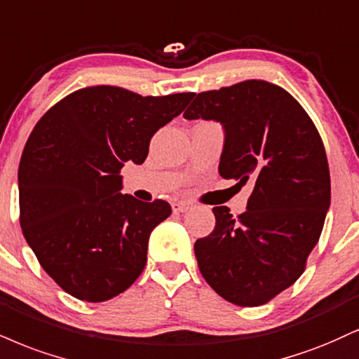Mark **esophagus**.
<instances>
[{"label": "esophagus", "mask_w": 359, "mask_h": 359, "mask_svg": "<svg viewBox=\"0 0 359 359\" xmlns=\"http://www.w3.org/2000/svg\"><path fill=\"white\" fill-rule=\"evenodd\" d=\"M191 207H192V204H189V202H184V201L174 202V204H172V209H174V212H187Z\"/></svg>", "instance_id": "obj_1"}]
</instances>
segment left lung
<instances>
[{"mask_svg": "<svg viewBox=\"0 0 359 359\" xmlns=\"http://www.w3.org/2000/svg\"><path fill=\"white\" fill-rule=\"evenodd\" d=\"M184 118L221 123L219 174L254 185L239 217L212 209L214 231L194 244L198 269L229 303L266 304L299 279L325 226L331 180L321 137L296 98L264 80L198 93Z\"/></svg>", "mask_w": 359, "mask_h": 359, "instance_id": "obj_1", "label": "left lung"}]
</instances>
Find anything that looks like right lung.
Instances as JSON below:
<instances>
[{
  "label": "right lung",
  "mask_w": 359,
  "mask_h": 359,
  "mask_svg": "<svg viewBox=\"0 0 359 359\" xmlns=\"http://www.w3.org/2000/svg\"><path fill=\"white\" fill-rule=\"evenodd\" d=\"M194 95L88 86L34 125L20 161V224L43 269L68 294L102 303L142 274L150 232L172 209L120 192V168L144 163L154 133Z\"/></svg>",
  "instance_id": "add662e5"
}]
</instances>
